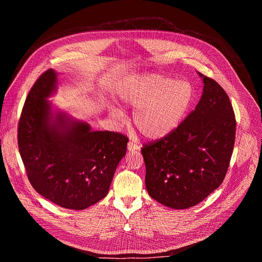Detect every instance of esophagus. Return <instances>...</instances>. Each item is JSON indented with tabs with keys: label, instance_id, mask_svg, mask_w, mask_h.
<instances>
[{
	"label": "esophagus",
	"instance_id": "34e87169",
	"mask_svg": "<svg viewBox=\"0 0 262 262\" xmlns=\"http://www.w3.org/2000/svg\"><path fill=\"white\" fill-rule=\"evenodd\" d=\"M127 149L129 151H135V150H139L140 149V146H138L136 143H134V142H129L128 144H127Z\"/></svg>",
	"mask_w": 262,
	"mask_h": 262
}]
</instances>
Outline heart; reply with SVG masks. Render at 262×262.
I'll return each instance as SVG.
<instances>
[{
  "label": "heart",
  "mask_w": 262,
  "mask_h": 262,
  "mask_svg": "<svg viewBox=\"0 0 262 262\" xmlns=\"http://www.w3.org/2000/svg\"><path fill=\"white\" fill-rule=\"evenodd\" d=\"M117 97L124 105L136 107L133 122L149 140H160L174 132L192 104L193 87L164 74L149 72L133 74L120 81ZM114 116H123L118 106H111Z\"/></svg>",
  "instance_id": "obj_1"
}]
</instances>
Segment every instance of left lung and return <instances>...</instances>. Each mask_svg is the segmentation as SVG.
<instances>
[{"label": "left lung", "instance_id": "1", "mask_svg": "<svg viewBox=\"0 0 262 262\" xmlns=\"http://www.w3.org/2000/svg\"><path fill=\"white\" fill-rule=\"evenodd\" d=\"M198 74L204 86L195 110L174 132L141 150L149 196L174 209L195 206L219 188L234 146L236 122L228 95Z\"/></svg>", "mask_w": 262, "mask_h": 262}]
</instances>
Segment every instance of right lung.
Masks as SVG:
<instances>
[{
	"mask_svg": "<svg viewBox=\"0 0 262 262\" xmlns=\"http://www.w3.org/2000/svg\"><path fill=\"white\" fill-rule=\"evenodd\" d=\"M58 72H43L30 90L18 123V148L28 178L53 203L82 210L101 199L126 154L127 137L95 132L49 100L58 88Z\"/></svg>",
	"mask_w": 262,
	"mask_h": 262,
	"instance_id": "add662e5",
	"label": "right lung"
}]
</instances>
